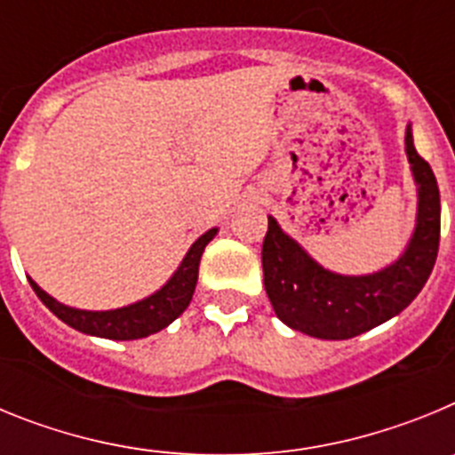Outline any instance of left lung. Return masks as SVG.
<instances>
[{"instance_id":"1","label":"left lung","mask_w":455,"mask_h":455,"mask_svg":"<svg viewBox=\"0 0 455 455\" xmlns=\"http://www.w3.org/2000/svg\"><path fill=\"white\" fill-rule=\"evenodd\" d=\"M405 155L417 184V223L403 255L369 275H339L315 262L273 216L262 246L264 287L277 319L319 339H351L403 312L426 284L440 248V188L405 127Z\"/></svg>"}]
</instances>
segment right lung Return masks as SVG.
I'll return each mask as SVG.
<instances>
[{
  "label": "right lung",
  "instance_id": "1",
  "mask_svg": "<svg viewBox=\"0 0 455 455\" xmlns=\"http://www.w3.org/2000/svg\"><path fill=\"white\" fill-rule=\"evenodd\" d=\"M216 232H219V228H212V230H207L203 236L196 239V243L188 248L178 271L172 273L171 280L159 291L150 293L148 299L127 305V307L107 309V312L68 307V305L52 299L47 291H43L31 277L29 284L34 287L36 296L45 303V307H50V312H54L63 323L84 332V335L120 341L140 339V337L164 331L168 323H172L188 307L193 291H196V283H198L200 257H203L204 246L216 236Z\"/></svg>",
  "mask_w": 455,
  "mask_h": 455
}]
</instances>
